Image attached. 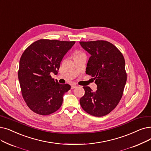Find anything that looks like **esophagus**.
I'll list each match as a JSON object with an SVG mask.
<instances>
[{
    "instance_id": "1",
    "label": "esophagus",
    "mask_w": 151,
    "mask_h": 151,
    "mask_svg": "<svg viewBox=\"0 0 151 151\" xmlns=\"http://www.w3.org/2000/svg\"><path fill=\"white\" fill-rule=\"evenodd\" d=\"M76 88H77V86H76V85H75V84L71 85V89H73Z\"/></svg>"
}]
</instances>
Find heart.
<instances>
[{"label":"heart","mask_w":151,"mask_h":151,"mask_svg":"<svg viewBox=\"0 0 151 151\" xmlns=\"http://www.w3.org/2000/svg\"><path fill=\"white\" fill-rule=\"evenodd\" d=\"M84 55V54L83 53V52H81L80 51H76V52H75V53L73 54V56L74 57L80 56V55Z\"/></svg>","instance_id":"1"}]
</instances>
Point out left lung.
<instances>
[{"label":"left lung","instance_id":"8db88e82","mask_svg":"<svg viewBox=\"0 0 151 151\" xmlns=\"http://www.w3.org/2000/svg\"><path fill=\"white\" fill-rule=\"evenodd\" d=\"M91 57L86 73L95 80L97 90L84 86V95L80 103L83 109L94 116L109 114L116 107L127 82L125 62L114 44L106 41L80 42Z\"/></svg>","mask_w":151,"mask_h":151}]
</instances>
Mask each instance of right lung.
I'll use <instances>...</instances> for the list:
<instances>
[{
	"label": "right lung",
	"mask_w": 151,
	"mask_h": 151,
	"mask_svg": "<svg viewBox=\"0 0 151 151\" xmlns=\"http://www.w3.org/2000/svg\"><path fill=\"white\" fill-rule=\"evenodd\" d=\"M75 41L40 39L23 53L19 63L18 80L23 99L34 112L47 115L59 109L70 85L52 78L57 75L64 55Z\"/></svg>",
	"instance_id": "obj_1"
}]
</instances>
